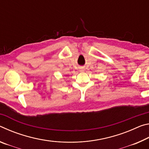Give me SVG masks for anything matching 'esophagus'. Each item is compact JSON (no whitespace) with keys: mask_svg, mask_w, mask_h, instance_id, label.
<instances>
[{"mask_svg":"<svg viewBox=\"0 0 149 149\" xmlns=\"http://www.w3.org/2000/svg\"><path fill=\"white\" fill-rule=\"evenodd\" d=\"M84 70H85V69H84V67H80L79 68V72H84Z\"/></svg>","mask_w":149,"mask_h":149,"instance_id":"obj_1","label":"esophagus"}]
</instances>
